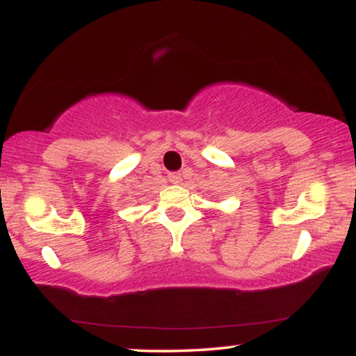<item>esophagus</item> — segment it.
<instances>
[{"label": "esophagus", "instance_id": "obj_1", "mask_svg": "<svg viewBox=\"0 0 356 356\" xmlns=\"http://www.w3.org/2000/svg\"><path fill=\"white\" fill-rule=\"evenodd\" d=\"M167 179H169V182H172V184H179L182 181V175L179 174V172H170L169 175H167Z\"/></svg>", "mask_w": 356, "mask_h": 356}]
</instances>
